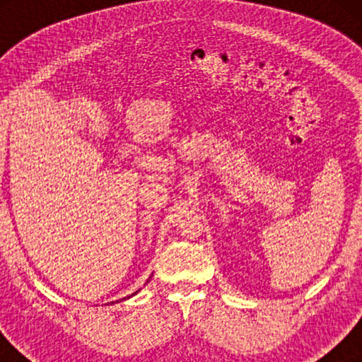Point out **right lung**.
<instances>
[{
    "label": "right lung",
    "instance_id": "1",
    "mask_svg": "<svg viewBox=\"0 0 362 362\" xmlns=\"http://www.w3.org/2000/svg\"><path fill=\"white\" fill-rule=\"evenodd\" d=\"M138 293V291H135V293H132V295H136ZM127 298H128V296H127ZM123 300H125V298H123Z\"/></svg>",
    "mask_w": 362,
    "mask_h": 362
}]
</instances>
